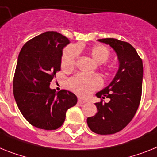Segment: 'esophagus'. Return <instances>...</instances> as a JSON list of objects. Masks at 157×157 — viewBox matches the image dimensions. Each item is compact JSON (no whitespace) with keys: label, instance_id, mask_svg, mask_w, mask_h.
Listing matches in <instances>:
<instances>
[{"label":"esophagus","instance_id":"esophagus-1","mask_svg":"<svg viewBox=\"0 0 157 157\" xmlns=\"http://www.w3.org/2000/svg\"><path fill=\"white\" fill-rule=\"evenodd\" d=\"M78 103L81 104V105H83V104L86 103V101H85V100H82V99H81V98H78Z\"/></svg>","mask_w":157,"mask_h":157}]
</instances>
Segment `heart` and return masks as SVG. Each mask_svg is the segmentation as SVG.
Segmentation results:
<instances>
[{"label": "heart", "instance_id": "1", "mask_svg": "<svg viewBox=\"0 0 157 157\" xmlns=\"http://www.w3.org/2000/svg\"><path fill=\"white\" fill-rule=\"evenodd\" d=\"M78 49L74 46H68L64 50L61 57V68L65 72H70L75 68L78 58ZM92 57L99 64L107 62L110 57V50L101 44L94 45L90 50ZM102 85V80L98 75L78 73L68 81L69 89L81 97H87Z\"/></svg>", "mask_w": 157, "mask_h": 157}]
</instances>
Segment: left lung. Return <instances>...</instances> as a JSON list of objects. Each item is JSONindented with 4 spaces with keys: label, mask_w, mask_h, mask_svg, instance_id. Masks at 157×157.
Returning a JSON list of instances; mask_svg holds the SVG:
<instances>
[{
    "label": "left lung",
    "mask_w": 157,
    "mask_h": 157,
    "mask_svg": "<svg viewBox=\"0 0 157 157\" xmlns=\"http://www.w3.org/2000/svg\"><path fill=\"white\" fill-rule=\"evenodd\" d=\"M115 50L120 66L110 85L97 93L101 101L96 103L97 113L88 117L87 124L93 132L114 134L130 123L140 102L143 81V63L135 48L128 42L114 38L99 39ZM109 98L105 103L103 100Z\"/></svg>",
    "instance_id": "1"
}]
</instances>
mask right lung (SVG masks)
<instances>
[{"label": "right lung", "instance_id": "right-lung-1", "mask_svg": "<svg viewBox=\"0 0 157 157\" xmlns=\"http://www.w3.org/2000/svg\"><path fill=\"white\" fill-rule=\"evenodd\" d=\"M69 43L57 32H45L27 41L19 53L13 77V95L19 110L33 126L60 128L77 98L69 91L56 93L50 82L60 70L62 49Z\"/></svg>", "mask_w": 157, "mask_h": 157}]
</instances>
